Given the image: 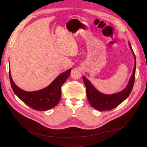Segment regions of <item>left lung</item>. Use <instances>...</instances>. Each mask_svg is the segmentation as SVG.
<instances>
[{
	"mask_svg": "<svg viewBox=\"0 0 147 147\" xmlns=\"http://www.w3.org/2000/svg\"><path fill=\"white\" fill-rule=\"evenodd\" d=\"M129 45L133 54L134 55L135 65L130 80L129 82L127 87L123 91L112 95L102 94L94 88L90 82L86 77L84 76L83 77V82L86 89L87 98L93 108L99 111L111 110L121 104L131 94L135 82L136 60L134 53L132 50L130 43Z\"/></svg>",
	"mask_w": 147,
	"mask_h": 147,
	"instance_id": "8db88e82",
	"label": "left lung"
}]
</instances>
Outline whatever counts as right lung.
I'll return each instance as SVG.
<instances>
[{
	"mask_svg": "<svg viewBox=\"0 0 147 147\" xmlns=\"http://www.w3.org/2000/svg\"><path fill=\"white\" fill-rule=\"evenodd\" d=\"M71 72L69 69L65 72L60 74L48 87L43 90L27 92L21 90L13 82L9 71V78L12 90L15 94L26 104L32 109L45 111L55 107L61 97V87L68 78Z\"/></svg>",
	"mask_w": 147,
	"mask_h": 147,
	"instance_id": "1",
	"label": "right lung"
}]
</instances>
